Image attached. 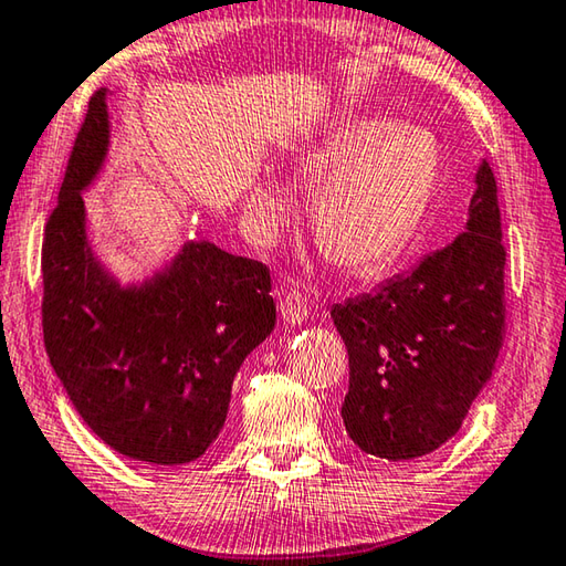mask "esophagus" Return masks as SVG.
<instances>
[{
	"label": "esophagus",
	"instance_id": "1",
	"mask_svg": "<svg viewBox=\"0 0 566 566\" xmlns=\"http://www.w3.org/2000/svg\"><path fill=\"white\" fill-rule=\"evenodd\" d=\"M308 301L301 293H289L281 301V318L285 325H301L305 318H308Z\"/></svg>",
	"mask_w": 566,
	"mask_h": 566
}]
</instances>
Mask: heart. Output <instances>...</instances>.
Masks as SVG:
<instances>
[{"instance_id":"obj_1","label":"heart","mask_w":566,"mask_h":566,"mask_svg":"<svg viewBox=\"0 0 566 566\" xmlns=\"http://www.w3.org/2000/svg\"><path fill=\"white\" fill-rule=\"evenodd\" d=\"M293 174L321 184L311 208L321 251L348 271H373L400 255L420 228L438 191L442 154L428 128L358 116L303 146ZM289 208V193L273 178L253 184L248 213L255 235L273 241Z\"/></svg>"}]
</instances>
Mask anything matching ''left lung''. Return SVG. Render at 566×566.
I'll use <instances>...</instances> for the list:
<instances>
[{
    "mask_svg": "<svg viewBox=\"0 0 566 566\" xmlns=\"http://www.w3.org/2000/svg\"><path fill=\"white\" fill-rule=\"evenodd\" d=\"M350 358L343 422L363 452L415 460L458 434L504 338V245L490 164L474 174L464 233L410 273L333 305Z\"/></svg>",
    "mask_w": 566,
    "mask_h": 566,
    "instance_id": "8db88e82",
    "label": "left lung"
}]
</instances>
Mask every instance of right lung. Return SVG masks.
<instances>
[{"label":"right lung","instance_id":"1","mask_svg":"<svg viewBox=\"0 0 566 566\" xmlns=\"http://www.w3.org/2000/svg\"><path fill=\"white\" fill-rule=\"evenodd\" d=\"M108 88L88 102L42 248L44 345L69 400L108 448L186 464L221 432L238 368L275 328L271 273L188 241L142 283L94 253L82 193L106 164Z\"/></svg>","mask_w":566,"mask_h":566}]
</instances>
